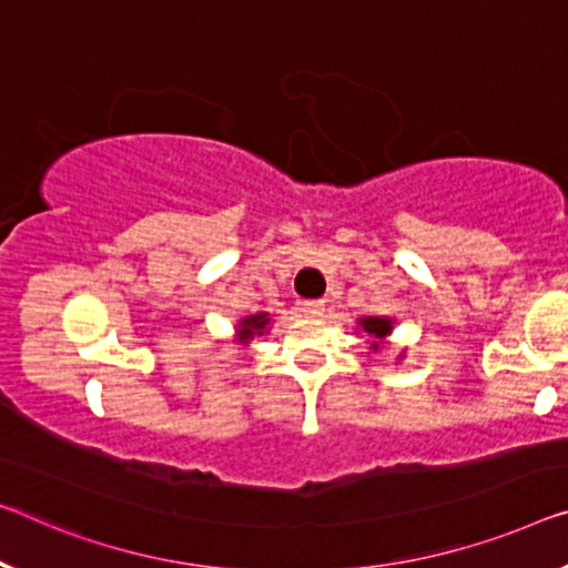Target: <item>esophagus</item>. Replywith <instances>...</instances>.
<instances>
[{
	"label": "esophagus",
	"mask_w": 568,
	"mask_h": 568,
	"mask_svg": "<svg viewBox=\"0 0 568 568\" xmlns=\"http://www.w3.org/2000/svg\"><path fill=\"white\" fill-rule=\"evenodd\" d=\"M302 314H307V317H322L325 314V302H302Z\"/></svg>",
	"instance_id": "34e87169"
}]
</instances>
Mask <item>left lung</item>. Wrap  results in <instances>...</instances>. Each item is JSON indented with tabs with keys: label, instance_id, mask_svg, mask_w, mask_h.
<instances>
[{
	"label": "left lung",
	"instance_id": "obj_1",
	"mask_svg": "<svg viewBox=\"0 0 568 568\" xmlns=\"http://www.w3.org/2000/svg\"><path fill=\"white\" fill-rule=\"evenodd\" d=\"M363 329L373 337H386L390 333V320H383V317H368L361 322Z\"/></svg>",
	"mask_w": 568,
	"mask_h": 568
}]
</instances>
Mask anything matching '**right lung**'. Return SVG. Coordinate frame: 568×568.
<instances>
[{"mask_svg":"<svg viewBox=\"0 0 568 568\" xmlns=\"http://www.w3.org/2000/svg\"><path fill=\"white\" fill-rule=\"evenodd\" d=\"M266 325H268V317H266V312H261V314H251V317L241 320L239 337H241V339H251V337H254V335H261V333H264Z\"/></svg>","mask_w":568,"mask_h":568,"instance_id":"1","label":"right lung"}]
</instances>
